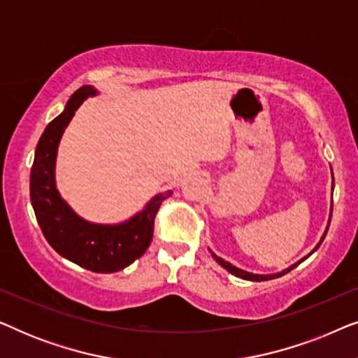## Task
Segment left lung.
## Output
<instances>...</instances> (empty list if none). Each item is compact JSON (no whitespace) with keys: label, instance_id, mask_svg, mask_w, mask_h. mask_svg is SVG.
Instances as JSON below:
<instances>
[{"label":"left lung","instance_id":"obj_1","mask_svg":"<svg viewBox=\"0 0 358 358\" xmlns=\"http://www.w3.org/2000/svg\"><path fill=\"white\" fill-rule=\"evenodd\" d=\"M331 174H332V169H331ZM332 190H334V174H332ZM331 215H332V203H331V212H329V220H327V227H326V229H324V234H322L321 236V239H320V243L316 244L315 246V249H313V251L308 254V256H305L303 259H300V261L298 262H295V264H292L290 267H287L285 271H282V272H277V273H267V275H264V273H252V272H248V271H243V268H239V267H236V266H233V264H229L228 261H224V259H222V257H218L217 254L215 252H212L210 251V254H212V257L215 259V261H217L220 266H222L223 268H227V271L229 272V273H233V275H236V277H239V278H244V280H251V282H264V280H272V278H277V277H282V275H285L287 272H290V271H293V268H295L296 266H300V264L305 261V259H308L311 256L313 252L316 251L317 248L321 246V243L324 241V238H326V233H327V229H329V224H331Z\"/></svg>","mask_w":358,"mask_h":358}]
</instances>
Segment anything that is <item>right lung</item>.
<instances>
[{
    "mask_svg": "<svg viewBox=\"0 0 358 358\" xmlns=\"http://www.w3.org/2000/svg\"><path fill=\"white\" fill-rule=\"evenodd\" d=\"M97 92L90 85L81 86L43 130L31 169V202L43 236L62 257L87 271L110 273L143 256L153 238L156 213L173 190L156 194L138 213L114 224L87 222L62 199L55 180L58 145L78 107Z\"/></svg>",
    "mask_w": 358,
    "mask_h": 358,
    "instance_id": "1",
    "label": "right lung"
}]
</instances>
